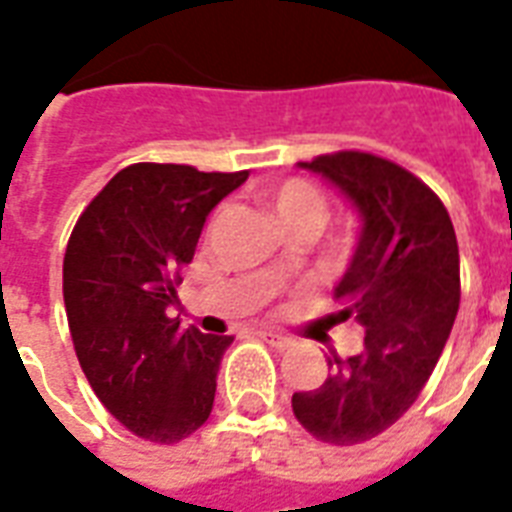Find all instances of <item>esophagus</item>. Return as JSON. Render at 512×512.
<instances>
[{
  "instance_id": "obj_1",
  "label": "esophagus",
  "mask_w": 512,
  "mask_h": 512,
  "mask_svg": "<svg viewBox=\"0 0 512 512\" xmlns=\"http://www.w3.org/2000/svg\"><path fill=\"white\" fill-rule=\"evenodd\" d=\"M257 335H260V340H265L268 345H271V348H276V350H287L295 345V340H292V337L279 335V332H271V329H263V332H257Z\"/></svg>"
}]
</instances>
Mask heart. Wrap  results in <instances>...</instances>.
Segmentation results:
<instances>
[{
  "mask_svg": "<svg viewBox=\"0 0 512 512\" xmlns=\"http://www.w3.org/2000/svg\"><path fill=\"white\" fill-rule=\"evenodd\" d=\"M260 199L268 207V212L279 220L287 236L300 231L319 233L321 225L327 223V199H324V193L308 180H300V177H292V180H284V183L273 185V188H265L260 193ZM287 271L289 265L284 257L271 263L273 279L287 276Z\"/></svg>",
  "mask_w": 512,
  "mask_h": 512,
  "instance_id": "heart-1",
  "label": "heart"
}]
</instances>
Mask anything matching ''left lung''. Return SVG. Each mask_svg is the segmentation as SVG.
<instances>
[{
	"label": "left lung",
	"instance_id": "1",
	"mask_svg": "<svg viewBox=\"0 0 512 512\" xmlns=\"http://www.w3.org/2000/svg\"><path fill=\"white\" fill-rule=\"evenodd\" d=\"M335 185L361 217L329 327L356 321L364 348L327 358L316 390L292 412L324 444L353 446L388 430L425 388L460 308V249L449 212L420 177L364 151L297 162Z\"/></svg>",
	"mask_w": 512,
	"mask_h": 512
}]
</instances>
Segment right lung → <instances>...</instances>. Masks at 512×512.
Returning <instances> with one entry per match:
<instances>
[{
  "label": "right lung",
  "instance_id": "right-lung-1",
  "mask_svg": "<svg viewBox=\"0 0 512 512\" xmlns=\"http://www.w3.org/2000/svg\"><path fill=\"white\" fill-rule=\"evenodd\" d=\"M249 172L130 164L76 220L63 257L68 329L84 377L124 428L177 444L207 422L233 337L167 316L207 215Z\"/></svg>",
  "mask_w": 512,
  "mask_h": 512
}]
</instances>
